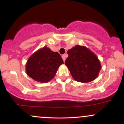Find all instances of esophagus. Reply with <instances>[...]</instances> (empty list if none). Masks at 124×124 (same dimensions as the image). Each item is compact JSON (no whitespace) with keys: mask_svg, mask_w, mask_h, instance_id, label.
Wrapping results in <instances>:
<instances>
[{"mask_svg":"<svg viewBox=\"0 0 124 124\" xmlns=\"http://www.w3.org/2000/svg\"><path fill=\"white\" fill-rule=\"evenodd\" d=\"M66 56H67L66 54H64V55H63L62 56V59H63V60L64 62H65V59H66Z\"/></svg>","mask_w":124,"mask_h":124,"instance_id":"esophagus-1","label":"esophagus"}]
</instances>
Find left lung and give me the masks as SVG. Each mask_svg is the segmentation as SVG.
Segmentation results:
<instances>
[{
    "label": "left lung",
    "mask_w": 124,
    "mask_h": 124,
    "mask_svg": "<svg viewBox=\"0 0 124 124\" xmlns=\"http://www.w3.org/2000/svg\"><path fill=\"white\" fill-rule=\"evenodd\" d=\"M65 65L77 82L88 83L96 79L101 69L98 57L89 48L76 45L67 52Z\"/></svg>",
    "instance_id": "8db88e82"
}]
</instances>
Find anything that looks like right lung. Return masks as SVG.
I'll list each match as a JSON object with an SVG mask.
<instances>
[{"instance_id":"obj_1","label":"right lung","mask_w":124,"mask_h":124,"mask_svg":"<svg viewBox=\"0 0 124 124\" xmlns=\"http://www.w3.org/2000/svg\"><path fill=\"white\" fill-rule=\"evenodd\" d=\"M63 63L57 52H53L46 46L39 49L28 58L25 72L33 80L47 83L55 77L58 68Z\"/></svg>"}]
</instances>
